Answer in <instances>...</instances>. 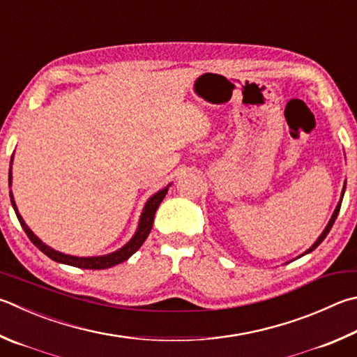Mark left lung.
<instances>
[{
    "mask_svg": "<svg viewBox=\"0 0 357 357\" xmlns=\"http://www.w3.org/2000/svg\"><path fill=\"white\" fill-rule=\"evenodd\" d=\"M343 192H345V187H343ZM343 192H342V197H343ZM340 206H342V199L339 201V204H337V207H335V211H334V213H333V217H331V220H329V223H328V226H326V229L323 231V234L317 238V242L310 246V248L306 251V252H310V251H314L317 246H319L323 241H325V237L328 236V232L331 231V228H333V225H334V222H335V218H337V215H339V211H340Z\"/></svg>",
    "mask_w": 357,
    "mask_h": 357,
    "instance_id": "8db88e82",
    "label": "left lung"
}]
</instances>
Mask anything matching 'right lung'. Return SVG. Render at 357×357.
<instances>
[{
  "label": "right lung",
  "instance_id": "obj_1",
  "mask_svg": "<svg viewBox=\"0 0 357 357\" xmlns=\"http://www.w3.org/2000/svg\"><path fill=\"white\" fill-rule=\"evenodd\" d=\"M10 165H12V159H10ZM12 181V173L9 172V184ZM168 192V187L165 189L159 190L156 195H153L150 199H148V203L145 204V209L142 212V217H140V223H139V229L135 232V236L129 241L123 248H120L119 251L112 252V255H107V256H100V257H76V256H68V255H63V252L56 251L53 248H50L48 245H45L40 238L37 236H34V232H32L26 223L23 222V218L20 213L17 212V206H15V201L14 197H12V192H10V201H12V206H14V209L17 212V218L18 222H20L22 228L24 229L26 236L29 237V241L34 243L38 250H40L43 255H47L50 259H53L56 262H61V264H67V265H73V267L77 268H89V270H105V268H111L116 264H121L125 262L126 259L131 257L135 251H137L142 243L146 241L148 234H150V231L153 228V222H154V213H156L159 204L162 203V199L165 198Z\"/></svg>",
  "mask_w": 357,
  "mask_h": 357
}]
</instances>
